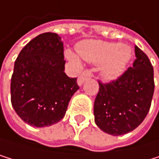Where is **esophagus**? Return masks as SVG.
Segmentation results:
<instances>
[{"label": "esophagus", "instance_id": "obj_1", "mask_svg": "<svg viewBox=\"0 0 159 159\" xmlns=\"http://www.w3.org/2000/svg\"><path fill=\"white\" fill-rule=\"evenodd\" d=\"M93 76V72H92V70L90 69H86L84 70V71L80 74V76L78 77V84L79 85H82L87 79H89L90 77Z\"/></svg>", "mask_w": 159, "mask_h": 159}]
</instances>
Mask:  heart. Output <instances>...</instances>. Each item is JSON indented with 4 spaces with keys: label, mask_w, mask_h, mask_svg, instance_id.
<instances>
[{
    "label": "heart",
    "mask_w": 159,
    "mask_h": 159,
    "mask_svg": "<svg viewBox=\"0 0 159 159\" xmlns=\"http://www.w3.org/2000/svg\"><path fill=\"white\" fill-rule=\"evenodd\" d=\"M78 53L85 61L95 65H103V74L108 79L117 78L122 74L132 56L131 49L118 42H105L89 40L82 42L78 47ZM66 57L77 61L72 52L66 51Z\"/></svg>",
    "instance_id": "obj_1"
}]
</instances>
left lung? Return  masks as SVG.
I'll use <instances>...</instances> for the list:
<instances>
[{
	"label": "left lung",
	"mask_w": 159,
	"mask_h": 159,
	"mask_svg": "<svg viewBox=\"0 0 159 159\" xmlns=\"http://www.w3.org/2000/svg\"><path fill=\"white\" fill-rule=\"evenodd\" d=\"M135 55L132 66L117 79L108 83L98 80L94 122L101 130L114 136L128 133L140 125L151 108L153 67L148 56L137 46Z\"/></svg>",
	"instance_id": "1"
}]
</instances>
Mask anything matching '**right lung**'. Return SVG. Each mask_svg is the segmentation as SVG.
<instances>
[{"instance_id":"add662e5","label":"right lung","mask_w":159,"mask_h":159,"mask_svg":"<svg viewBox=\"0 0 159 159\" xmlns=\"http://www.w3.org/2000/svg\"><path fill=\"white\" fill-rule=\"evenodd\" d=\"M61 36L44 33L21 50L11 76V104L25 123L49 126L65 117L68 102L79 89L77 78L65 70Z\"/></svg>"}]
</instances>
